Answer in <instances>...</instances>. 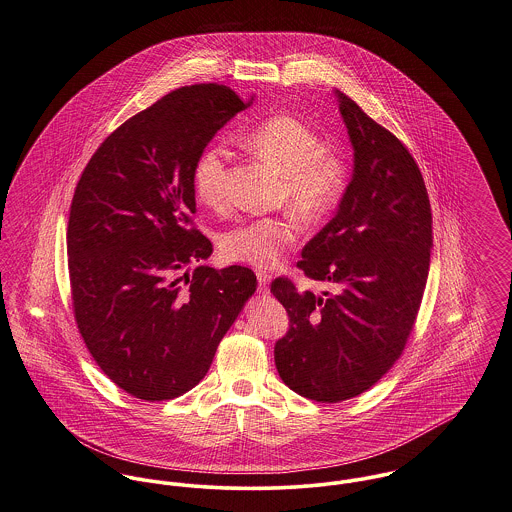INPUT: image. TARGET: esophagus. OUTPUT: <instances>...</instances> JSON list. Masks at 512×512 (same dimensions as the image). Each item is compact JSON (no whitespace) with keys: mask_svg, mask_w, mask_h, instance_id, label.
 <instances>
[{"mask_svg":"<svg viewBox=\"0 0 512 512\" xmlns=\"http://www.w3.org/2000/svg\"><path fill=\"white\" fill-rule=\"evenodd\" d=\"M257 280H259V290L265 292L267 290V284L271 280V275H267L265 271H257Z\"/></svg>","mask_w":512,"mask_h":512,"instance_id":"1","label":"esophagus"}]
</instances>
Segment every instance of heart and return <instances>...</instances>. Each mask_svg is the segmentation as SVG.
I'll return each instance as SVG.
<instances>
[{
  "label": "heart",
  "mask_w": 512,
  "mask_h": 512,
  "mask_svg": "<svg viewBox=\"0 0 512 512\" xmlns=\"http://www.w3.org/2000/svg\"><path fill=\"white\" fill-rule=\"evenodd\" d=\"M241 144L280 173V198L306 222H317L337 208L351 179L345 156L323 146L310 122L280 113L249 128ZM193 191L198 202L222 208L226 202V152L208 146L193 167ZM298 224L290 216H267L239 222L220 237V251L228 261L269 269L296 241Z\"/></svg>",
  "instance_id": "obj_1"
}]
</instances>
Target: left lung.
<instances>
[{
  "instance_id": "obj_1",
  "label": "left lung",
  "mask_w": 512,
  "mask_h": 512,
  "mask_svg": "<svg viewBox=\"0 0 512 512\" xmlns=\"http://www.w3.org/2000/svg\"><path fill=\"white\" fill-rule=\"evenodd\" d=\"M354 150L353 179L333 220L302 249L298 267L335 288L271 292L290 325L275 345L282 382L337 403L370 390L401 356L423 300L433 216L419 165L390 130L335 91Z\"/></svg>"
}]
</instances>
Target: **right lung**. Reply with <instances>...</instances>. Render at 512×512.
Instances as JSON below:
<instances>
[{
	"label": "right lung",
	"mask_w": 512,
	"mask_h": 512,
	"mask_svg": "<svg viewBox=\"0 0 512 512\" xmlns=\"http://www.w3.org/2000/svg\"><path fill=\"white\" fill-rule=\"evenodd\" d=\"M226 85L175 89L105 138L79 177L68 267L79 333L126 394L165 401L193 390L245 302L251 269L198 265L212 243L193 226V167L243 111Z\"/></svg>",
	"instance_id": "1"
}]
</instances>
